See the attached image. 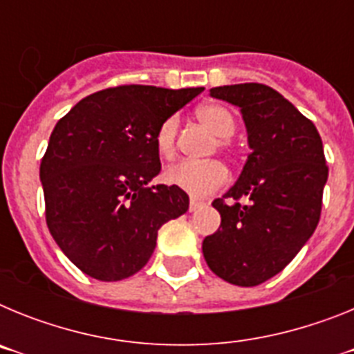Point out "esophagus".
<instances>
[{
    "mask_svg": "<svg viewBox=\"0 0 354 354\" xmlns=\"http://www.w3.org/2000/svg\"><path fill=\"white\" fill-rule=\"evenodd\" d=\"M202 205H204V202H200V200H196V198H192L189 200V211H196V209L198 207H202Z\"/></svg>",
    "mask_w": 354,
    "mask_h": 354,
    "instance_id": "34e87169",
    "label": "esophagus"
}]
</instances>
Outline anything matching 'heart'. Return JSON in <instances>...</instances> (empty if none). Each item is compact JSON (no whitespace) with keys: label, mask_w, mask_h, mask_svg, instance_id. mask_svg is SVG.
Listing matches in <instances>:
<instances>
[{"label":"heart","mask_w":354,"mask_h":354,"mask_svg":"<svg viewBox=\"0 0 354 354\" xmlns=\"http://www.w3.org/2000/svg\"><path fill=\"white\" fill-rule=\"evenodd\" d=\"M196 117L202 124L209 127L218 136L220 150H230V136L236 131V120L232 113L221 104H204L196 109ZM177 136H179V118L171 115L159 124L156 131V149L159 156L165 159H171L177 152ZM165 180L192 196H207L218 192L227 184L228 171L220 161H184L175 162L165 171Z\"/></svg>","instance_id":"b5f03b06"}]
</instances>
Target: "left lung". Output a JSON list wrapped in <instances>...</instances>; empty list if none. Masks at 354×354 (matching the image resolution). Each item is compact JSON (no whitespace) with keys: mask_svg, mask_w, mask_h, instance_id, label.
<instances>
[{"mask_svg":"<svg viewBox=\"0 0 354 354\" xmlns=\"http://www.w3.org/2000/svg\"><path fill=\"white\" fill-rule=\"evenodd\" d=\"M211 95L239 106L252 152L237 183L212 202L221 225L202 252L225 282L253 287L280 273L317 227L328 179L323 142L271 86H216Z\"/></svg>","mask_w":354,"mask_h":354,"instance_id":"left-lung-1","label":"left lung"}]
</instances>
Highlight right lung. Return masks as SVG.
Instances as JSON below:
<instances>
[{
  "mask_svg": "<svg viewBox=\"0 0 354 354\" xmlns=\"http://www.w3.org/2000/svg\"><path fill=\"white\" fill-rule=\"evenodd\" d=\"M204 88L122 84L84 97L58 120L40 161L46 223L84 274L138 273L158 230L189 207L175 186L147 187L161 170L156 131Z\"/></svg>",
  "mask_w": 354,
  "mask_h": 354,
  "instance_id": "add662e5",
  "label": "right lung"
}]
</instances>
